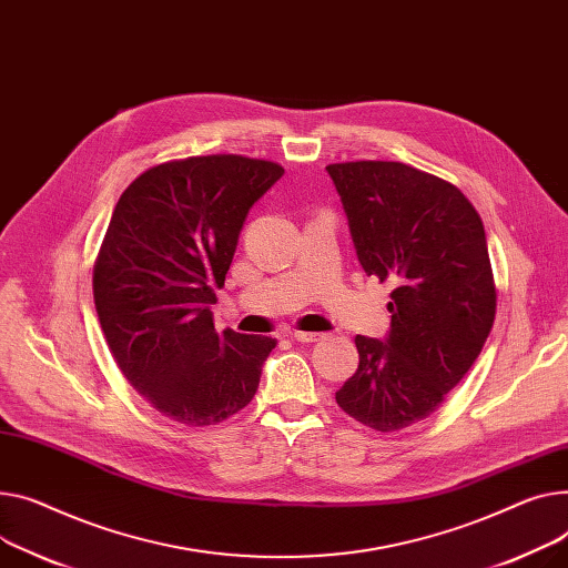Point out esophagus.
Here are the masks:
<instances>
[{"instance_id": "1", "label": "esophagus", "mask_w": 568, "mask_h": 568, "mask_svg": "<svg viewBox=\"0 0 568 568\" xmlns=\"http://www.w3.org/2000/svg\"><path fill=\"white\" fill-rule=\"evenodd\" d=\"M292 337L296 339V343H306L308 345V343H317L322 335L320 333H311V331H294Z\"/></svg>"}]
</instances>
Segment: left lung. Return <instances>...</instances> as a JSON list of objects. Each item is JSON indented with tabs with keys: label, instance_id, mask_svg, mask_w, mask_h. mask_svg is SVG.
<instances>
[{
	"label": "left lung",
	"instance_id": "obj_1",
	"mask_svg": "<svg viewBox=\"0 0 568 568\" xmlns=\"http://www.w3.org/2000/svg\"><path fill=\"white\" fill-rule=\"evenodd\" d=\"M367 276L390 281V333L356 335L358 369L337 406L374 432L420 423L445 402L496 320L484 225L459 189L402 162L326 166Z\"/></svg>",
	"mask_w": 568,
	"mask_h": 568
}]
</instances>
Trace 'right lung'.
Wrapping results in <instances>:
<instances>
[{
    "mask_svg": "<svg viewBox=\"0 0 568 568\" xmlns=\"http://www.w3.org/2000/svg\"><path fill=\"white\" fill-rule=\"evenodd\" d=\"M283 173L244 155L173 160L143 171L111 214L93 267L100 326L132 388L180 425L242 410L276 347L267 335L219 333L210 306L248 210Z\"/></svg>",
    "mask_w": 568,
    "mask_h": 568,
    "instance_id": "add662e5",
    "label": "right lung"
}]
</instances>
